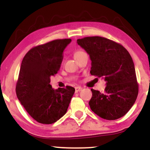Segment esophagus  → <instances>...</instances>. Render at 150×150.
Returning a JSON list of instances; mask_svg holds the SVG:
<instances>
[{
    "mask_svg": "<svg viewBox=\"0 0 150 150\" xmlns=\"http://www.w3.org/2000/svg\"><path fill=\"white\" fill-rule=\"evenodd\" d=\"M82 89V87H79V86H78V87H75V91L76 92H79V91H81V90Z\"/></svg>",
    "mask_w": 150,
    "mask_h": 150,
    "instance_id": "obj_1",
    "label": "esophagus"
}]
</instances>
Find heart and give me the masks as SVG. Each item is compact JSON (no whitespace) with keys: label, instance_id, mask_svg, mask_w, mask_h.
Segmentation results:
<instances>
[{"label":"heart","instance_id":"b5f03b06","mask_svg":"<svg viewBox=\"0 0 150 150\" xmlns=\"http://www.w3.org/2000/svg\"><path fill=\"white\" fill-rule=\"evenodd\" d=\"M84 53H85V52H84L83 51H82V50H76V51H75L74 53V59L76 60L77 59H79L82 54H84Z\"/></svg>","mask_w":150,"mask_h":150}]
</instances>
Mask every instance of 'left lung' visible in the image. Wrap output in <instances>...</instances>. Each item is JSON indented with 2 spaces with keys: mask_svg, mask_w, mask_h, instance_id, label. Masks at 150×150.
<instances>
[{
  "mask_svg": "<svg viewBox=\"0 0 150 150\" xmlns=\"http://www.w3.org/2000/svg\"><path fill=\"white\" fill-rule=\"evenodd\" d=\"M79 46L89 54L91 75L103 77L104 93L91 89L89 102L93 112L100 117L115 120L124 116L136 101L139 85L132 59L122 45L102 37L77 40Z\"/></svg>",
  "mask_w": 150,
  "mask_h": 150,
  "instance_id": "obj_1",
  "label": "left lung"
}]
</instances>
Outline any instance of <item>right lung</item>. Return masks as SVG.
Listing matches in <instances>:
<instances>
[{"label": "right lung", "mask_w": 150, "mask_h": 150, "mask_svg": "<svg viewBox=\"0 0 150 150\" xmlns=\"http://www.w3.org/2000/svg\"><path fill=\"white\" fill-rule=\"evenodd\" d=\"M71 39L55 40L30 49L20 66L16 83L17 97L33 119L51 124L66 113L75 89L70 86L54 90L50 76L58 72L63 50Z\"/></svg>", "instance_id": "add662e5"}]
</instances>
